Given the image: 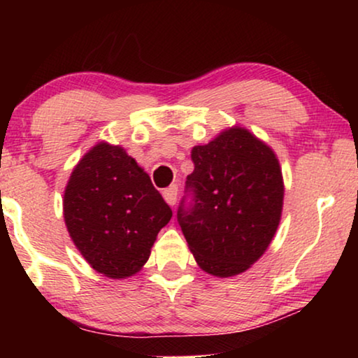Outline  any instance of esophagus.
Masks as SVG:
<instances>
[{
    "mask_svg": "<svg viewBox=\"0 0 358 358\" xmlns=\"http://www.w3.org/2000/svg\"><path fill=\"white\" fill-rule=\"evenodd\" d=\"M163 197L169 205H174L178 200V185H171V187L163 190Z\"/></svg>",
    "mask_w": 358,
    "mask_h": 358,
    "instance_id": "obj_1",
    "label": "esophagus"
}]
</instances>
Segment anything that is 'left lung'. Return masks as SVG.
<instances>
[{
  "label": "left lung",
  "mask_w": 358,
  "mask_h": 358,
  "mask_svg": "<svg viewBox=\"0 0 358 358\" xmlns=\"http://www.w3.org/2000/svg\"><path fill=\"white\" fill-rule=\"evenodd\" d=\"M192 163L178 208L180 229L205 272L236 275L262 256L277 231L280 166L267 145L239 127L194 146Z\"/></svg>",
  "instance_id": "8db88e82"
}]
</instances>
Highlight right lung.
<instances>
[{"mask_svg":"<svg viewBox=\"0 0 358 358\" xmlns=\"http://www.w3.org/2000/svg\"><path fill=\"white\" fill-rule=\"evenodd\" d=\"M63 215L91 267L106 277L125 278L148 261L173 210L124 148L99 143L73 169Z\"/></svg>","mask_w":358,"mask_h":358,"instance_id":"add662e5","label":"right lung"}]
</instances>
